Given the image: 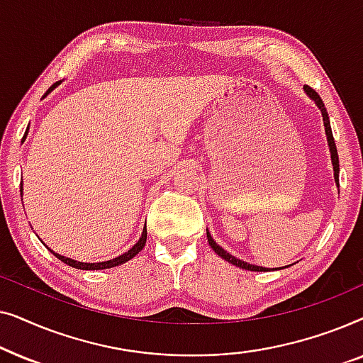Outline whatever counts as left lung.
Returning <instances> with one entry per match:
<instances>
[{
	"label": "left lung",
	"instance_id": "1",
	"mask_svg": "<svg viewBox=\"0 0 363 363\" xmlns=\"http://www.w3.org/2000/svg\"><path fill=\"white\" fill-rule=\"evenodd\" d=\"M304 91H306L307 96H309L312 101L315 102V106L319 107L320 112H322V118H324V127H325V135H327V143H329V150H330L332 165H334V178H335V182L339 183V155H337V147H335V142H334V135H332V128H330V122H329V113H327L324 102H322L320 96L314 91V89L309 87V86H304ZM206 238H208V242H210V246L213 247V251H215L220 257H223V259H225V261L231 262V264H235V266L241 267V269H246V271H266L267 269V267L250 264V262L241 261V259H238V257L231 256L230 252L223 250L220 245H216V241L213 240L211 235L208 231H206Z\"/></svg>",
	"mask_w": 363,
	"mask_h": 363
}]
</instances>
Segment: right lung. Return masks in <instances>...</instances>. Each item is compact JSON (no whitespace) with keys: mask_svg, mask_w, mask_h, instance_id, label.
<instances>
[{"mask_svg":"<svg viewBox=\"0 0 363 363\" xmlns=\"http://www.w3.org/2000/svg\"><path fill=\"white\" fill-rule=\"evenodd\" d=\"M57 84H59V82H56V84H54V86H51V87L48 89L46 96H48L49 92L52 91L54 87L57 86ZM24 137H26V133H24ZM21 195H23V185H21ZM145 242H147V228H145V230H143L140 240H138V241L135 242V245H133L127 252H123V255H121L118 257H113V259H111V261H102V262H81V261H74V259H71V257H64V256L57 255V252H54V251H51V250H49V251H51L52 255L57 257V259H61L62 262H66L67 266L76 267V269H84V271H96V269H108V267H116V266L123 264V262H127L128 259H132L133 256H137L138 252H140V251L143 250V246H145Z\"/></svg>","mask_w":363,"mask_h":363,"instance_id":"right-lung-1","label":"right lung"}]
</instances>
